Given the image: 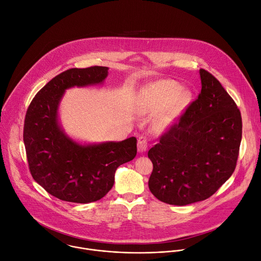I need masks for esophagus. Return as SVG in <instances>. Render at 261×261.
<instances>
[{"mask_svg": "<svg viewBox=\"0 0 261 261\" xmlns=\"http://www.w3.org/2000/svg\"><path fill=\"white\" fill-rule=\"evenodd\" d=\"M148 141H147V139L144 137V136H140L139 138H138V142H137V148H138V151L139 152H141V153H143V152H145V151H147V147H148Z\"/></svg>", "mask_w": 261, "mask_h": 261, "instance_id": "esophagus-1", "label": "esophagus"}]
</instances>
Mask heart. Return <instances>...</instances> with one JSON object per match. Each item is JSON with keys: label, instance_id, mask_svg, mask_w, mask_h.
<instances>
[{"label": "heart", "instance_id": "1", "mask_svg": "<svg viewBox=\"0 0 261 261\" xmlns=\"http://www.w3.org/2000/svg\"><path fill=\"white\" fill-rule=\"evenodd\" d=\"M191 94L173 81H159L148 85L143 91L142 104L145 110L158 113L167 107L157 119L156 127L159 130L169 128L188 105Z\"/></svg>", "mask_w": 261, "mask_h": 261}]
</instances>
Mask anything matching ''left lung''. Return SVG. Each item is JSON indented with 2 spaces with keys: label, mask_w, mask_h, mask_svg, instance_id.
Wrapping results in <instances>:
<instances>
[{
  "label": "left lung",
  "mask_w": 261,
  "mask_h": 261,
  "mask_svg": "<svg viewBox=\"0 0 261 261\" xmlns=\"http://www.w3.org/2000/svg\"><path fill=\"white\" fill-rule=\"evenodd\" d=\"M201 91L147 153L152 194L186 205L211 197L233 173L242 140V116L220 82L199 70Z\"/></svg>",
  "instance_id": "1"
}]
</instances>
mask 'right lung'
Segmentation results:
<instances>
[{
	"mask_svg": "<svg viewBox=\"0 0 261 261\" xmlns=\"http://www.w3.org/2000/svg\"><path fill=\"white\" fill-rule=\"evenodd\" d=\"M107 70L101 66L68 69L37 93L27 110L23 142L31 174L61 200L88 203L101 199L113 188L117 168L136 156L135 137L83 145L59 125L58 107L65 90L101 84Z\"/></svg>",
	"mask_w": 261,
	"mask_h": 261,
	"instance_id": "obj_1",
	"label": "right lung"
}]
</instances>
